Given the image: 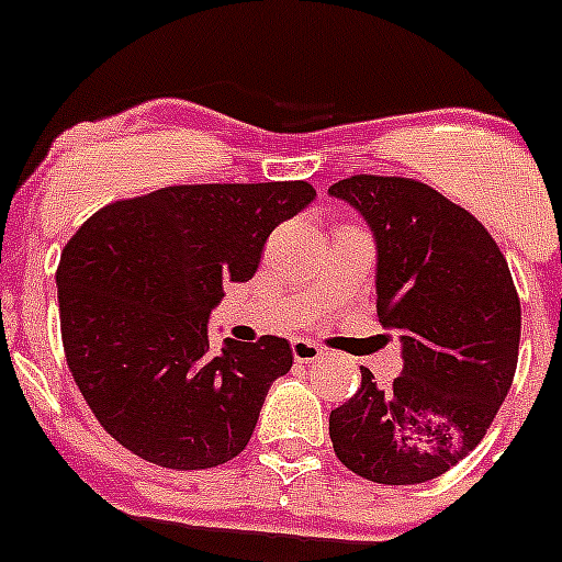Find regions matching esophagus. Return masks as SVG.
Returning <instances> with one entry per match:
<instances>
[{
	"instance_id": "obj_1",
	"label": "esophagus",
	"mask_w": 562,
	"mask_h": 562,
	"mask_svg": "<svg viewBox=\"0 0 562 562\" xmlns=\"http://www.w3.org/2000/svg\"><path fill=\"white\" fill-rule=\"evenodd\" d=\"M292 357L295 362H315L323 357V348L312 339H292Z\"/></svg>"
}]
</instances>
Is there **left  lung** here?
I'll use <instances>...</instances> for the list:
<instances>
[{
    "label": "left lung",
    "mask_w": 562,
    "mask_h": 562,
    "mask_svg": "<svg viewBox=\"0 0 562 562\" xmlns=\"http://www.w3.org/2000/svg\"><path fill=\"white\" fill-rule=\"evenodd\" d=\"M375 239V312L401 334L404 370L331 409L345 468L379 485H420L480 446L518 364L521 301L493 236L412 178L353 175L328 189Z\"/></svg>",
    "instance_id": "1"
}]
</instances>
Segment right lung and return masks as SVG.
<instances>
[{"label":"right lung","mask_w":562,"mask_h":562,"mask_svg":"<svg viewBox=\"0 0 562 562\" xmlns=\"http://www.w3.org/2000/svg\"><path fill=\"white\" fill-rule=\"evenodd\" d=\"M312 200L306 180L167 187L105 205L66 241L55 276L66 362L113 440L175 471L223 465L250 442L292 348L265 334L214 351L211 308Z\"/></svg>","instance_id":"1"}]
</instances>
